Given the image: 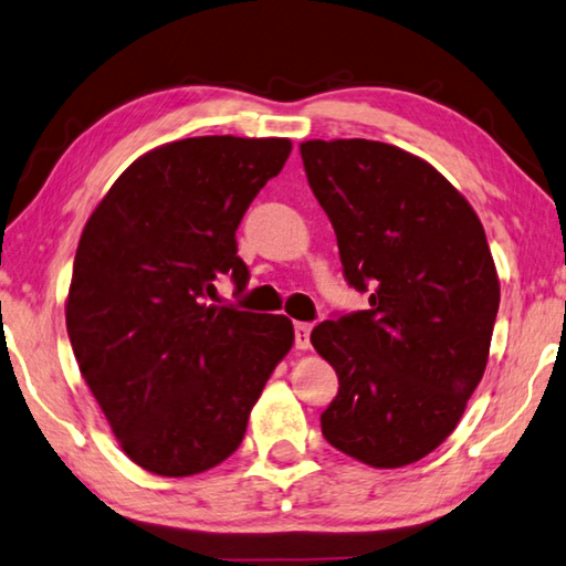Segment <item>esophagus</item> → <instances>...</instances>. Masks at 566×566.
<instances>
[{"label": "esophagus", "mask_w": 566, "mask_h": 566, "mask_svg": "<svg viewBox=\"0 0 566 566\" xmlns=\"http://www.w3.org/2000/svg\"><path fill=\"white\" fill-rule=\"evenodd\" d=\"M294 346L300 348V352H306V348L312 346V324L306 322L294 324Z\"/></svg>", "instance_id": "34e87169"}]
</instances>
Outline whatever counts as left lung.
<instances>
[{
  "label": "left lung",
  "mask_w": 566,
  "mask_h": 566,
  "mask_svg": "<svg viewBox=\"0 0 566 566\" xmlns=\"http://www.w3.org/2000/svg\"><path fill=\"white\" fill-rule=\"evenodd\" d=\"M306 180L368 310L326 318L312 344L338 394L322 413L336 450L410 465L453 433L488 366L500 282L470 202L430 163L378 140H306Z\"/></svg>",
  "instance_id": "left-lung-1"
}]
</instances>
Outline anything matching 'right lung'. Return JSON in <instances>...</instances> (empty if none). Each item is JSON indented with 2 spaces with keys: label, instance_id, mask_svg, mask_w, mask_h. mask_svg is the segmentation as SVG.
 I'll return each mask as SVG.
<instances>
[{
  "label": "right lung",
  "instance_id": "obj_1",
  "mask_svg": "<svg viewBox=\"0 0 566 566\" xmlns=\"http://www.w3.org/2000/svg\"><path fill=\"white\" fill-rule=\"evenodd\" d=\"M292 153L286 138L200 136L140 156L81 232L66 300L71 348L136 465L188 478L240 448L250 410L294 342L282 314L208 306L238 292L240 222Z\"/></svg>",
  "mask_w": 566,
  "mask_h": 566
}]
</instances>
